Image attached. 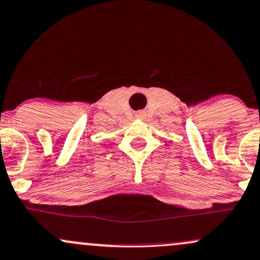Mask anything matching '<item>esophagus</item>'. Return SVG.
I'll return each mask as SVG.
<instances>
[{
  "instance_id": "obj_1",
  "label": "esophagus",
  "mask_w": 260,
  "mask_h": 260,
  "mask_svg": "<svg viewBox=\"0 0 260 260\" xmlns=\"http://www.w3.org/2000/svg\"><path fill=\"white\" fill-rule=\"evenodd\" d=\"M136 117H137V118H143L144 112H142V111H138V112L136 113Z\"/></svg>"
}]
</instances>
